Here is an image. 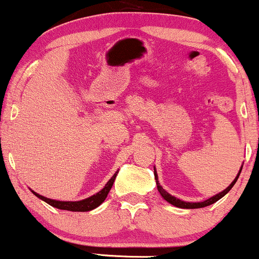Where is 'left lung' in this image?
Here are the masks:
<instances>
[{
    "label": "left lung",
    "instance_id": "left-lung-1",
    "mask_svg": "<svg viewBox=\"0 0 259 259\" xmlns=\"http://www.w3.org/2000/svg\"><path fill=\"white\" fill-rule=\"evenodd\" d=\"M242 166H243V164H242ZM242 166H241L240 171H238L237 176H236L235 180L231 182V184H230V186L227 187L226 189H224L223 192L218 193L217 195H212L211 198L206 199V200H204V201H198V203H190V201H184V200H181V199H178V198L173 197V195L169 194V193H167L166 190H164L163 188H162L161 184L158 183V176H157V172H156V168H155V167H153V168H155V180H156V184H157V189H158V192H160V194L162 195V198H163L164 200L168 201L169 204H172V205L177 206V208H181V209H199V208H205V206L211 205V204H214L215 201H218L219 199L223 198L224 195H226L227 193H229L230 190H231L232 187L235 186V183H236V181H237V178L240 177V173H241V171H242Z\"/></svg>",
    "mask_w": 259,
    "mask_h": 259
}]
</instances>
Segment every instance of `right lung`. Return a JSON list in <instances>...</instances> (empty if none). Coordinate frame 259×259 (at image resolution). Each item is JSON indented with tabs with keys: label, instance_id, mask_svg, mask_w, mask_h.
Listing matches in <instances>:
<instances>
[{
	"label": "right lung",
	"instance_id": "obj_1",
	"mask_svg": "<svg viewBox=\"0 0 259 259\" xmlns=\"http://www.w3.org/2000/svg\"><path fill=\"white\" fill-rule=\"evenodd\" d=\"M119 171H116L113 177L110 178L109 181L107 182L106 186L103 187V189L99 190L98 193L96 194L91 195L86 199H82V200H77V201H61V200H54V199L47 198V197H42V195L38 194L35 193L34 190H32V193L35 197H38L39 199H41L42 201L48 203L49 205L54 206L56 209H61V210H69V211H90V210H93L96 208H98L104 200H106L108 193H109L110 188L113 187V183H114L116 175H118Z\"/></svg>",
	"mask_w": 259,
	"mask_h": 259
}]
</instances>
